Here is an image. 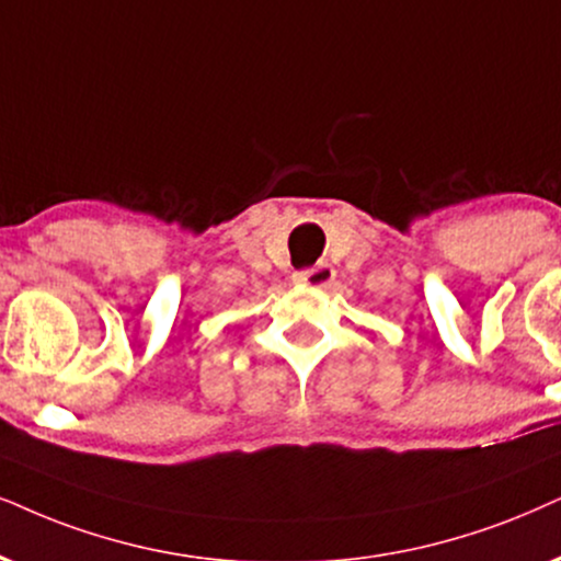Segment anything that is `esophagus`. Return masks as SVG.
<instances>
[{"instance_id":"1","label":"esophagus","mask_w":561,"mask_h":561,"mask_svg":"<svg viewBox=\"0 0 561 561\" xmlns=\"http://www.w3.org/2000/svg\"><path fill=\"white\" fill-rule=\"evenodd\" d=\"M333 276H336V272H333L331 264H325V261H321V264L310 266V268H300V272L293 274V282L295 285H305V287H329L333 282Z\"/></svg>"}]
</instances>
